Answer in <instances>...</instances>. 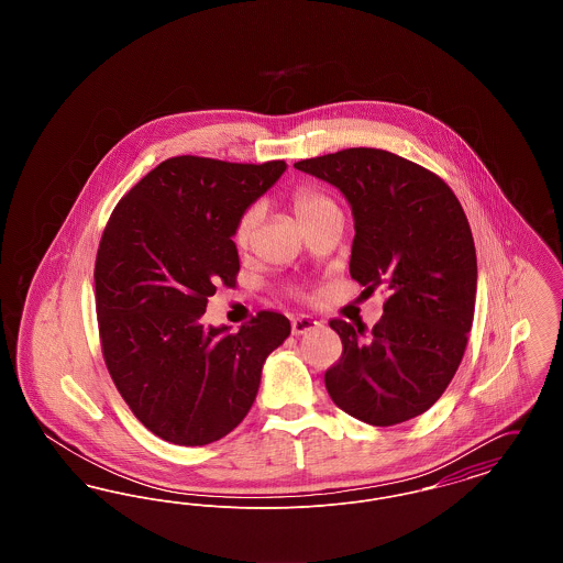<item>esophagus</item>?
<instances>
[{
  "instance_id": "1",
  "label": "esophagus",
  "mask_w": 563,
  "mask_h": 563,
  "mask_svg": "<svg viewBox=\"0 0 563 563\" xmlns=\"http://www.w3.org/2000/svg\"><path fill=\"white\" fill-rule=\"evenodd\" d=\"M317 327H321V322L312 319V317H308V314H301V317L295 319L294 324H291V331H294V335H301V333H308V331H312Z\"/></svg>"
}]
</instances>
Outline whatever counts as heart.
I'll return each mask as SVG.
<instances>
[{
	"instance_id": "obj_1",
	"label": "heart",
	"mask_w": 563,
	"mask_h": 563,
	"mask_svg": "<svg viewBox=\"0 0 563 563\" xmlns=\"http://www.w3.org/2000/svg\"><path fill=\"white\" fill-rule=\"evenodd\" d=\"M291 205H294L295 217L299 219L301 225H308L312 223L317 217H321L322 213L335 209L333 200L329 196H324L319 189L301 188L297 189L291 198ZM260 219H262V209L260 207H251L246 213L242 214L239 225H236V232H234V242L239 249H246L251 241H253V234L260 225Z\"/></svg>"
}]
</instances>
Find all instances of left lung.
I'll return each mask as SVG.
<instances>
[{
    "label": "left lung",
    "mask_w": 563,
    "mask_h": 563,
    "mask_svg": "<svg viewBox=\"0 0 563 563\" xmlns=\"http://www.w3.org/2000/svg\"><path fill=\"white\" fill-rule=\"evenodd\" d=\"M294 166L344 194L354 217L350 276L365 291H388L367 338L329 322L344 352L324 374L327 393L361 422L401 424L445 393L468 342L477 295L468 219L443 179L384 150L350 147Z\"/></svg>",
    "instance_id": "left-lung-1"
}]
</instances>
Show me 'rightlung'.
I'll return each mask as SVG.
<instances>
[{
    "label": "right lung",
    "mask_w": 563,
    "mask_h": 563,
    "mask_svg": "<svg viewBox=\"0 0 563 563\" xmlns=\"http://www.w3.org/2000/svg\"><path fill=\"white\" fill-rule=\"evenodd\" d=\"M287 170L177 156L150 170L113 209L95 264V301L109 375L145 429L207 445L236 429L257 397L272 350L291 333L260 312L230 333L200 317L241 269L234 232Z\"/></svg>",
    "instance_id": "obj_1"
}]
</instances>
